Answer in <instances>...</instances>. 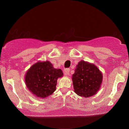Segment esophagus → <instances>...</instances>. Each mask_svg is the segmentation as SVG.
<instances>
[{
  "label": "esophagus",
  "instance_id": "esophagus-1",
  "mask_svg": "<svg viewBox=\"0 0 129 129\" xmlns=\"http://www.w3.org/2000/svg\"><path fill=\"white\" fill-rule=\"evenodd\" d=\"M70 69H66L64 70V75H66V76H67V75H69L70 74Z\"/></svg>",
  "mask_w": 129,
  "mask_h": 129
}]
</instances>
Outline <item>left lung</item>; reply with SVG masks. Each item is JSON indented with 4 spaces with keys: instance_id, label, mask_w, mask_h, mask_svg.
Returning a JSON list of instances; mask_svg holds the SVG:
<instances>
[{
    "instance_id": "1",
    "label": "left lung",
    "mask_w": 129,
    "mask_h": 129,
    "mask_svg": "<svg viewBox=\"0 0 129 129\" xmlns=\"http://www.w3.org/2000/svg\"><path fill=\"white\" fill-rule=\"evenodd\" d=\"M72 79L75 92L80 96L88 98L100 89L103 76L96 66L82 60L77 66Z\"/></svg>"
}]
</instances>
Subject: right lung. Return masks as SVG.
I'll return each instance as SVG.
<instances>
[{
  "instance_id": "right-lung-1",
  "label": "right lung",
  "mask_w": 129,
  "mask_h": 129,
  "mask_svg": "<svg viewBox=\"0 0 129 129\" xmlns=\"http://www.w3.org/2000/svg\"><path fill=\"white\" fill-rule=\"evenodd\" d=\"M62 76L61 70L54 69L50 62H37L28 70L25 84L33 94L44 98L55 91L57 78Z\"/></svg>"
}]
</instances>
